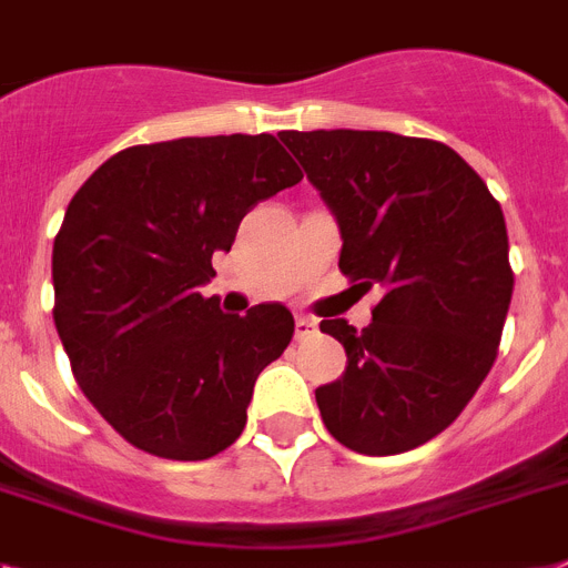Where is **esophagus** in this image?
Returning a JSON list of instances; mask_svg holds the SVG:
<instances>
[{
  "label": "esophagus",
  "instance_id": "34e87169",
  "mask_svg": "<svg viewBox=\"0 0 568 568\" xmlns=\"http://www.w3.org/2000/svg\"><path fill=\"white\" fill-rule=\"evenodd\" d=\"M316 331V322L307 316H295V339H307Z\"/></svg>",
  "mask_w": 568,
  "mask_h": 568
}]
</instances>
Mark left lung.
Returning <instances> with one entry per match:
<instances>
[{
  "instance_id": "8db88e82",
  "label": "left lung",
  "mask_w": 568,
  "mask_h": 568,
  "mask_svg": "<svg viewBox=\"0 0 568 568\" xmlns=\"http://www.w3.org/2000/svg\"><path fill=\"white\" fill-rule=\"evenodd\" d=\"M336 217L339 270L377 287L372 325L322 318L345 374L316 388L327 433L397 456L444 433L496 359L514 273L503 209L456 150L386 130H284Z\"/></svg>"
}]
</instances>
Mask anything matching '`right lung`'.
Returning <instances> with one entry per match:
<instances>
[{
	"mask_svg": "<svg viewBox=\"0 0 568 568\" xmlns=\"http://www.w3.org/2000/svg\"><path fill=\"white\" fill-rule=\"evenodd\" d=\"M295 182L275 135L234 133L126 148L72 196L51 252L54 325L83 395L133 447L203 462L243 433L293 313L229 316L200 287L246 211Z\"/></svg>",
	"mask_w": 568,
	"mask_h": 568,
	"instance_id": "add662e5",
	"label": "right lung"
}]
</instances>
